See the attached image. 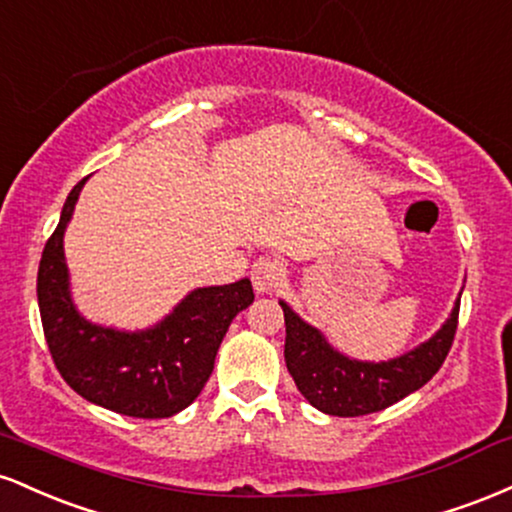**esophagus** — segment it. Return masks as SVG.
Segmentation results:
<instances>
[{"instance_id": "34e87169", "label": "esophagus", "mask_w": 512, "mask_h": 512, "mask_svg": "<svg viewBox=\"0 0 512 512\" xmlns=\"http://www.w3.org/2000/svg\"><path fill=\"white\" fill-rule=\"evenodd\" d=\"M284 264L276 257H260L255 264H252V286H255L257 293H272L276 286L284 281Z\"/></svg>"}]
</instances>
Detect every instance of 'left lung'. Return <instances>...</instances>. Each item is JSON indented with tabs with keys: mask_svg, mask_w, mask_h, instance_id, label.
Returning <instances> with one entry per match:
<instances>
[{
	"mask_svg": "<svg viewBox=\"0 0 512 512\" xmlns=\"http://www.w3.org/2000/svg\"><path fill=\"white\" fill-rule=\"evenodd\" d=\"M286 322L284 358L293 383L315 409L332 416L383 411L424 387L448 356L457 332L460 301L440 330L409 354L383 363L351 361L334 351L315 327L281 301Z\"/></svg>",
	"mask_w": 512,
	"mask_h": 512,
	"instance_id": "left-lung-1",
	"label": "left lung"
}]
</instances>
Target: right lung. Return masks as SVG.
Masks as SVG:
<instances>
[{
	"label": "right lung",
	"instance_id": "obj_1",
	"mask_svg": "<svg viewBox=\"0 0 512 512\" xmlns=\"http://www.w3.org/2000/svg\"><path fill=\"white\" fill-rule=\"evenodd\" d=\"M84 182L69 192L40 257L38 305L45 342L67 385L88 402L134 419H166L190 407L207 385L228 325L255 301L252 284L240 279L192 291L161 325L146 332H117L86 322L69 298L62 248Z\"/></svg>",
	"mask_w": 512,
	"mask_h": 512
}]
</instances>
